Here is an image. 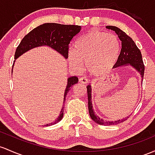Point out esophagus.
Returning a JSON list of instances; mask_svg holds the SVG:
<instances>
[{"mask_svg": "<svg viewBox=\"0 0 155 155\" xmlns=\"http://www.w3.org/2000/svg\"><path fill=\"white\" fill-rule=\"evenodd\" d=\"M79 81H80L81 83H82V84H87V83L89 82L88 79H87L86 77H84V76H81V77L79 78Z\"/></svg>", "mask_w": 155, "mask_h": 155, "instance_id": "1", "label": "esophagus"}]
</instances>
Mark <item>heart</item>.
I'll return each instance as SVG.
<instances>
[{"label":"heart","mask_w":155,"mask_h":155,"mask_svg":"<svg viewBox=\"0 0 155 155\" xmlns=\"http://www.w3.org/2000/svg\"><path fill=\"white\" fill-rule=\"evenodd\" d=\"M120 44L113 34L91 31L76 42L75 48L68 51L70 64L76 68L85 66L92 74L101 75L110 71L116 62Z\"/></svg>","instance_id":"obj_1"}]
</instances>
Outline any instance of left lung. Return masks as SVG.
<instances>
[{
  "instance_id": "1",
  "label": "left lung",
  "mask_w": 155,
  "mask_h": 155,
  "mask_svg": "<svg viewBox=\"0 0 155 155\" xmlns=\"http://www.w3.org/2000/svg\"><path fill=\"white\" fill-rule=\"evenodd\" d=\"M107 28H109V29L115 31L120 40L121 41V49H120V54H119L118 60H117L116 63H115L113 68H115L118 66L124 65V64H130V65L133 66L140 73L141 77L143 78L145 65H144L143 62L142 54H141L140 49L137 47L135 42L132 40V39L129 35H127L124 31L120 30L118 27L113 26V25H107ZM87 90L89 113L91 118L96 123L104 126H109L118 124L123 123L124 121L127 120L128 117L121 119V120H115V121H110V120L106 121V120H104L103 119L100 118L99 117L95 115L91 101V86L88 85L87 87Z\"/></svg>"
}]
</instances>
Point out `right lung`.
Listing matches in <instances>:
<instances>
[{"instance_id":"right-lung-1","label":"right lung","mask_w":155,"mask_h":155,"mask_svg":"<svg viewBox=\"0 0 155 155\" xmlns=\"http://www.w3.org/2000/svg\"><path fill=\"white\" fill-rule=\"evenodd\" d=\"M81 26L75 25H62L59 23H48L39 25L31 30L21 40L15 54V59L20 57L25 52L35 47L48 45L62 54L65 59L68 58L70 42L80 31ZM14 65V63H13ZM79 79L76 76H72L68 79V84L64 91V101L70 87L78 82ZM63 107L61 110L59 116L51 124L45 127L51 126L58 123L63 118Z\"/></svg>"}]
</instances>
